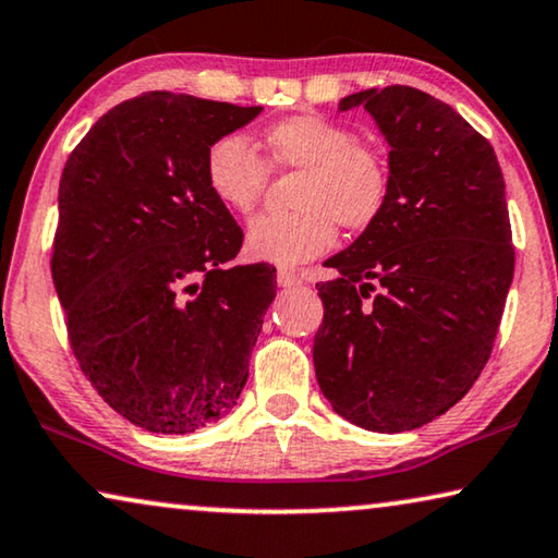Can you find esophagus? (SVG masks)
<instances>
[{
    "label": "esophagus",
    "instance_id": "obj_1",
    "mask_svg": "<svg viewBox=\"0 0 558 558\" xmlns=\"http://www.w3.org/2000/svg\"><path fill=\"white\" fill-rule=\"evenodd\" d=\"M277 281H279V287H299V284H304V277H302V274L279 269Z\"/></svg>",
    "mask_w": 558,
    "mask_h": 558
}]
</instances>
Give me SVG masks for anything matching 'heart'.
<instances>
[{
    "mask_svg": "<svg viewBox=\"0 0 558 558\" xmlns=\"http://www.w3.org/2000/svg\"><path fill=\"white\" fill-rule=\"evenodd\" d=\"M262 148L274 171H299L292 193L296 211L252 221L246 248L254 259L299 266L335 246L339 223L360 233L385 214L390 163L377 145L357 141L352 128L306 112L266 128ZM266 163L241 135H221L208 145L204 179L219 204L252 214L269 183Z\"/></svg>",
    "mask_w": 558,
    "mask_h": 558,
    "instance_id": "obj_1",
    "label": "heart"
}]
</instances>
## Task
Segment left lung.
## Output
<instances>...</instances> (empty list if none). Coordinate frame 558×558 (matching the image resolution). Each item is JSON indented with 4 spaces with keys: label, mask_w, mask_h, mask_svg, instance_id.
Instances as JSON below:
<instances>
[{
    "label": "left lung",
    "mask_w": 558,
    "mask_h": 558,
    "mask_svg": "<svg viewBox=\"0 0 558 558\" xmlns=\"http://www.w3.org/2000/svg\"><path fill=\"white\" fill-rule=\"evenodd\" d=\"M390 143L392 191L373 229L327 259L314 369L335 413L375 433L430 423L471 390L513 279L506 183L490 143L408 85L339 100Z\"/></svg>",
    "instance_id": "8db88e82"
}]
</instances>
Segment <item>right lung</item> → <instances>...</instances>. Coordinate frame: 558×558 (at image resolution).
Returning <instances> with one entry per match:
<instances>
[{
  "instance_id": "1",
  "label": "right lung",
  "mask_w": 558,
  "mask_h": 558,
  "mask_svg": "<svg viewBox=\"0 0 558 558\" xmlns=\"http://www.w3.org/2000/svg\"><path fill=\"white\" fill-rule=\"evenodd\" d=\"M259 112L145 93L64 163L52 281L70 347L100 398L150 433L231 413L277 296L274 266H231L244 231L204 179L208 145Z\"/></svg>"
}]
</instances>
